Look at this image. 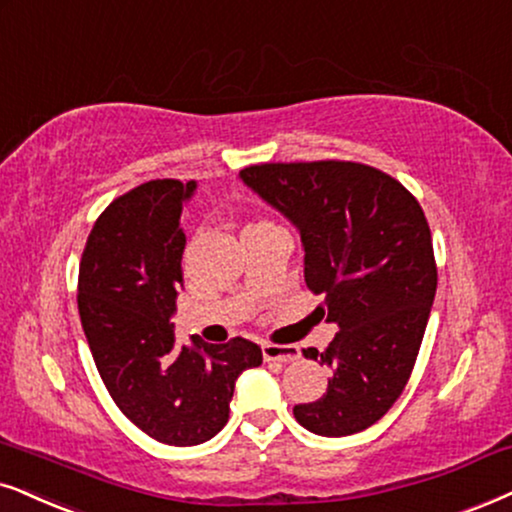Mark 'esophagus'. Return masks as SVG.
Returning a JSON list of instances; mask_svg holds the SVG:
<instances>
[{
  "mask_svg": "<svg viewBox=\"0 0 512 512\" xmlns=\"http://www.w3.org/2000/svg\"><path fill=\"white\" fill-rule=\"evenodd\" d=\"M262 357L264 361H281V364H288V361L300 359V354H297V347L293 345H271V342H264Z\"/></svg>",
  "mask_w": 512,
  "mask_h": 512,
  "instance_id": "obj_1",
  "label": "esophagus"
}]
</instances>
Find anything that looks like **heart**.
I'll list each match as a JSON object with an SVG mask.
<instances>
[{
  "mask_svg": "<svg viewBox=\"0 0 512 512\" xmlns=\"http://www.w3.org/2000/svg\"><path fill=\"white\" fill-rule=\"evenodd\" d=\"M267 226H276V224L267 217H260V219H255V222H252L248 229H267Z\"/></svg>",
  "mask_w": 512,
  "mask_h": 512,
  "instance_id": "1",
  "label": "heart"
}]
</instances>
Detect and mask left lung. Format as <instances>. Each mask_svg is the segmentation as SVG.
<instances>
[{
	"instance_id": "1",
	"label": "left lung",
	"mask_w": 512,
	"mask_h": 512,
	"mask_svg": "<svg viewBox=\"0 0 512 512\" xmlns=\"http://www.w3.org/2000/svg\"><path fill=\"white\" fill-rule=\"evenodd\" d=\"M241 179L281 210L304 243V281L340 331L323 352L328 390L297 404L295 420L323 437L378 423L416 366L437 290V262L423 208L397 179L352 160L260 163Z\"/></svg>"
}]
</instances>
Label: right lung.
Masks as SVG:
<instances>
[{
	"label": "right lung",
	"instance_id": "obj_1",
	"mask_svg": "<svg viewBox=\"0 0 512 512\" xmlns=\"http://www.w3.org/2000/svg\"><path fill=\"white\" fill-rule=\"evenodd\" d=\"M196 181L153 179L101 212L84 245L77 309L115 406L163 444L208 442L229 420L236 378L262 364L245 338L174 342L170 316L184 286L181 210Z\"/></svg>",
	"mask_w": 512,
	"mask_h": 512
}]
</instances>
